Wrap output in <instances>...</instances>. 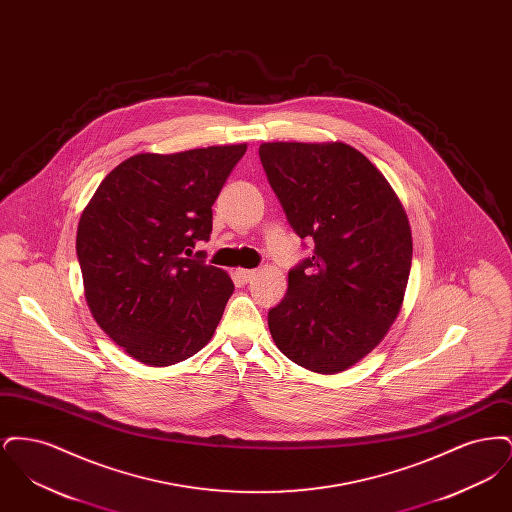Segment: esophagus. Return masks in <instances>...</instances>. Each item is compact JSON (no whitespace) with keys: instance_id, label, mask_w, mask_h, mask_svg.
Returning <instances> with one entry per match:
<instances>
[{"instance_id":"esophagus-1","label":"esophagus","mask_w":512,"mask_h":512,"mask_svg":"<svg viewBox=\"0 0 512 512\" xmlns=\"http://www.w3.org/2000/svg\"><path fill=\"white\" fill-rule=\"evenodd\" d=\"M236 276L240 278V282H245V284H247V282H249V280H251V278L255 276V270H247V268H238V270H236Z\"/></svg>"}]
</instances>
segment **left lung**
I'll list each match as a JSON object with an SVG mask.
<instances>
[{
    "label": "left lung",
    "instance_id": "obj_1",
    "mask_svg": "<svg viewBox=\"0 0 512 512\" xmlns=\"http://www.w3.org/2000/svg\"><path fill=\"white\" fill-rule=\"evenodd\" d=\"M259 157L295 234L315 242L268 311L276 347L318 374L359 363L399 315L413 261L407 213L355 147L261 144Z\"/></svg>",
    "mask_w": 512,
    "mask_h": 512
}]
</instances>
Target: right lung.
<instances>
[{
	"mask_svg": "<svg viewBox=\"0 0 512 512\" xmlns=\"http://www.w3.org/2000/svg\"><path fill=\"white\" fill-rule=\"evenodd\" d=\"M245 144L138 153L109 172L78 222L76 255L99 328L144 365H176L213 338L234 292L194 247Z\"/></svg>",
	"mask_w": 512,
	"mask_h": 512,
	"instance_id": "1",
	"label": "right lung"
}]
</instances>
